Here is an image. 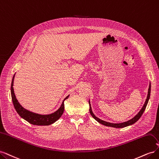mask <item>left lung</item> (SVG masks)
I'll return each instance as SVG.
<instances>
[{
	"label": "left lung",
	"instance_id": "left-lung-1",
	"mask_svg": "<svg viewBox=\"0 0 159 159\" xmlns=\"http://www.w3.org/2000/svg\"><path fill=\"white\" fill-rule=\"evenodd\" d=\"M150 95H151V84H150V85H149V88H148V95H147L146 101H145V104H144L142 109L140 110V111H139L133 118L129 120V121H127L126 122H123V123H109V122H107V121H103V120L99 119L98 117H96L95 115L93 114V113L92 112V109H91V104H90V102H89V113L91 115V116H92L96 120V121H97L98 122H99V123L103 125L107 126V127H115V128H123V127H127V126H129V125H131L134 124V123H136L138 121V120L140 119V117H141V115H143V112L145 111V110L146 109V107H147V103H148V100H149V98H150Z\"/></svg>",
	"mask_w": 159,
	"mask_h": 159
}]
</instances>
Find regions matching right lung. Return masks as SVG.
I'll return each mask as SVG.
<instances>
[{"instance_id": "add662e5", "label": "right lung", "mask_w": 159, "mask_h": 159, "mask_svg": "<svg viewBox=\"0 0 159 159\" xmlns=\"http://www.w3.org/2000/svg\"><path fill=\"white\" fill-rule=\"evenodd\" d=\"M14 78V75L13 76V78L12 80L11 88L12 100L14 107L15 108L16 112L22 118L25 119L26 121H27L30 124L34 125H50L54 123L57 121V120H58L61 117L64 111V101L68 98L69 95L67 96V97L64 99L60 107L54 113H52L48 115H40L36 113H33L32 111H30L26 109L25 108H24L22 105L19 103L18 100L16 99L13 88Z\"/></svg>"}]
</instances>
